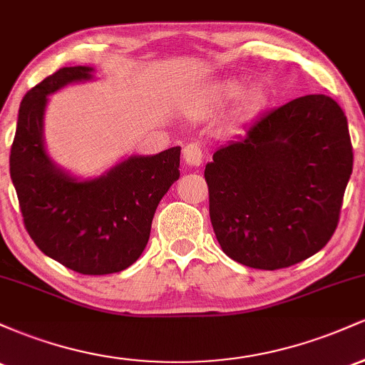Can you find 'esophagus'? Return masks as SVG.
<instances>
[{
  "mask_svg": "<svg viewBox=\"0 0 365 365\" xmlns=\"http://www.w3.org/2000/svg\"><path fill=\"white\" fill-rule=\"evenodd\" d=\"M183 161H185L188 166H194V168L202 165V149H200V145L195 144V142L187 144L185 148H183Z\"/></svg>",
  "mask_w": 365,
  "mask_h": 365,
  "instance_id": "obj_1",
  "label": "esophagus"
}]
</instances>
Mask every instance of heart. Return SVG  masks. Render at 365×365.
I'll return each mask as SVG.
<instances>
[{
	"label": "heart",
	"mask_w": 365,
	"mask_h": 365,
	"mask_svg": "<svg viewBox=\"0 0 365 365\" xmlns=\"http://www.w3.org/2000/svg\"><path fill=\"white\" fill-rule=\"evenodd\" d=\"M242 86L238 82H225L221 86H217L215 89V94H212V99L216 103H230L233 99H237V96L240 94ZM262 103V91L261 89H252L245 94L244 101H242V108L245 111H254L257 110L259 104Z\"/></svg>",
	"instance_id": "b5f03b06"
}]
</instances>
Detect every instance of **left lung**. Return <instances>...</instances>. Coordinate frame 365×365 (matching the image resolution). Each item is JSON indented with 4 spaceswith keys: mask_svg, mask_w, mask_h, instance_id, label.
Instances as JSON below:
<instances>
[{
    "mask_svg": "<svg viewBox=\"0 0 365 365\" xmlns=\"http://www.w3.org/2000/svg\"><path fill=\"white\" fill-rule=\"evenodd\" d=\"M354 166L345 113L311 94L262 113L206 165L209 216L223 252L282 269L329 242Z\"/></svg>",
    "mask_w": 365,
    "mask_h": 365,
    "instance_id": "1",
    "label": "left lung"
}]
</instances>
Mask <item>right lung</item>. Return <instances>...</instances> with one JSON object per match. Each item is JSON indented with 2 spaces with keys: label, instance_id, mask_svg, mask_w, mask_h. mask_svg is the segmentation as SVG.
Listing matches in <instances>:
<instances>
[{
  "label": "right lung",
  "instance_id": "right-lung-1",
  "mask_svg": "<svg viewBox=\"0 0 365 365\" xmlns=\"http://www.w3.org/2000/svg\"><path fill=\"white\" fill-rule=\"evenodd\" d=\"M65 66L24 96L10 153L24 225L48 257L81 274L120 273L144 252L159 200L180 177V148L130 156L92 180L72 177L44 148L48 96L92 78Z\"/></svg>",
  "mask_w": 365,
  "mask_h": 365
}]
</instances>
